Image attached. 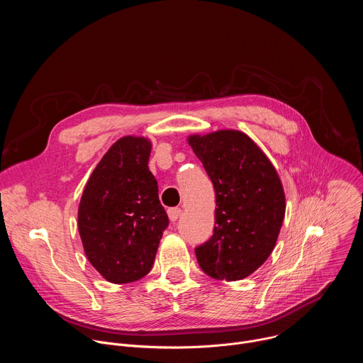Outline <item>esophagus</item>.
I'll return each mask as SVG.
<instances>
[{"mask_svg": "<svg viewBox=\"0 0 363 363\" xmlns=\"http://www.w3.org/2000/svg\"><path fill=\"white\" fill-rule=\"evenodd\" d=\"M181 213H182L181 208H169V210H168V217H169V220H171L172 223H175V221L181 217Z\"/></svg>", "mask_w": 363, "mask_h": 363, "instance_id": "esophagus-1", "label": "esophagus"}]
</instances>
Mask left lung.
<instances>
[{
	"label": "left lung",
	"mask_w": 363,
	"mask_h": 363,
	"mask_svg": "<svg viewBox=\"0 0 363 363\" xmlns=\"http://www.w3.org/2000/svg\"><path fill=\"white\" fill-rule=\"evenodd\" d=\"M216 191L213 237L195 248L205 274L216 280L245 279L274 250L286 213L276 168L245 133L217 130L188 138Z\"/></svg>",
	"instance_id": "left-lung-1"
}]
</instances>
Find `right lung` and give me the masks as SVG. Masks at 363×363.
I'll use <instances>...</instances> for the list:
<instances>
[{"label": "right lung", "mask_w": 363, "mask_h": 363, "mask_svg": "<svg viewBox=\"0 0 363 363\" xmlns=\"http://www.w3.org/2000/svg\"><path fill=\"white\" fill-rule=\"evenodd\" d=\"M150 140L123 136L91 172L80 203L79 234L90 264L111 283L145 277L169 224L147 168Z\"/></svg>", "instance_id": "obj_1"}]
</instances>
